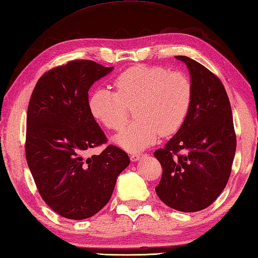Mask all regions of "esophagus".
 Instances as JSON below:
<instances>
[{"instance_id": "34e87169", "label": "esophagus", "mask_w": 258, "mask_h": 258, "mask_svg": "<svg viewBox=\"0 0 258 258\" xmlns=\"http://www.w3.org/2000/svg\"><path fill=\"white\" fill-rule=\"evenodd\" d=\"M142 156H143L142 153H134V154L130 155V159L133 160V162H137V160L140 159V157H142Z\"/></svg>"}]
</instances>
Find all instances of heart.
I'll return each mask as SVG.
<instances>
[{"label":"heart","mask_w":258,"mask_h":258,"mask_svg":"<svg viewBox=\"0 0 258 258\" xmlns=\"http://www.w3.org/2000/svg\"><path fill=\"white\" fill-rule=\"evenodd\" d=\"M115 91L98 87L90 98V110L105 128L120 131L128 122L129 108L137 119L115 137L131 152L157 142L181 129L191 109L192 82L183 72L164 67L135 65L115 77Z\"/></svg>","instance_id":"heart-1"}]
</instances>
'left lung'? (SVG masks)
Wrapping results in <instances>:
<instances>
[{"label":"left lung","mask_w":258,"mask_h":258,"mask_svg":"<svg viewBox=\"0 0 258 258\" xmlns=\"http://www.w3.org/2000/svg\"><path fill=\"white\" fill-rule=\"evenodd\" d=\"M176 59L189 71L192 104L181 129L154 153L163 168L155 191L172 209L196 212L215 202L226 187L236 134L230 102L219 77L186 56Z\"/></svg>","instance_id":"8db88e82"}]
</instances>
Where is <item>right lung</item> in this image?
Segmentation results:
<instances>
[{
	"mask_svg": "<svg viewBox=\"0 0 258 258\" xmlns=\"http://www.w3.org/2000/svg\"><path fill=\"white\" fill-rule=\"evenodd\" d=\"M113 70L77 59L46 72L33 89L27 112L26 158L42 198L61 217L82 220L109 202L128 154L109 145L92 114L89 90Z\"/></svg>",
	"mask_w": 258,
	"mask_h": 258,
	"instance_id": "add662e5",
	"label": "right lung"
}]
</instances>
